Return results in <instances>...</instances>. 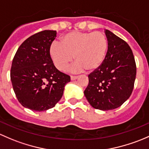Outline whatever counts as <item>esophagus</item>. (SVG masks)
<instances>
[{
  "instance_id": "esophagus-1",
  "label": "esophagus",
  "mask_w": 149,
  "mask_h": 149,
  "mask_svg": "<svg viewBox=\"0 0 149 149\" xmlns=\"http://www.w3.org/2000/svg\"><path fill=\"white\" fill-rule=\"evenodd\" d=\"M71 80H75V79H77L78 78L77 76H71Z\"/></svg>"
}]
</instances>
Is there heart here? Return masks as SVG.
<instances>
[{"label": "heart", "mask_w": 149, "mask_h": 149, "mask_svg": "<svg viewBox=\"0 0 149 149\" xmlns=\"http://www.w3.org/2000/svg\"><path fill=\"white\" fill-rule=\"evenodd\" d=\"M62 44L53 42L49 54L55 67L64 71L68 65L77 60L72 70L93 72L100 67L105 61L108 49L106 36L100 31H72L61 39Z\"/></svg>", "instance_id": "heart-1"}]
</instances>
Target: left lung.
Returning a JSON list of instances; mask_svg holds the SVG:
<instances>
[{
    "label": "left lung",
    "instance_id": "left-lung-1",
    "mask_svg": "<svg viewBox=\"0 0 149 149\" xmlns=\"http://www.w3.org/2000/svg\"><path fill=\"white\" fill-rule=\"evenodd\" d=\"M108 49L100 68L89 74L84 91L93 108L110 110L122 105L131 96L136 75L133 52L128 44L109 30H105Z\"/></svg>",
    "mask_w": 149,
    "mask_h": 149
}]
</instances>
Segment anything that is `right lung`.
I'll return each instance as SVG.
<instances>
[{
    "label": "right lung",
    "mask_w": 149,
    "mask_h": 149,
    "mask_svg": "<svg viewBox=\"0 0 149 149\" xmlns=\"http://www.w3.org/2000/svg\"><path fill=\"white\" fill-rule=\"evenodd\" d=\"M56 31L35 33L21 44L13 59L10 80L20 103L34 111L53 108L63 95L70 77L57 70L49 54Z\"/></svg>",
    "instance_id": "add662e5"
}]
</instances>
